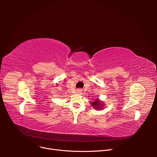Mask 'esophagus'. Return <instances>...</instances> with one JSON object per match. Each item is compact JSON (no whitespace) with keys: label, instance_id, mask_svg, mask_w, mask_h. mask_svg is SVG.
<instances>
[{"label":"esophagus","instance_id":"obj_1","mask_svg":"<svg viewBox=\"0 0 157 157\" xmlns=\"http://www.w3.org/2000/svg\"><path fill=\"white\" fill-rule=\"evenodd\" d=\"M81 91H82L81 90H77V93H78V94H80V93L82 92Z\"/></svg>","mask_w":157,"mask_h":157}]
</instances>
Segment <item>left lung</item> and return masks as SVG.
I'll return each instance as SVG.
<instances>
[{
	"mask_svg": "<svg viewBox=\"0 0 157 157\" xmlns=\"http://www.w3.org/2000/svg\"><path fill=\"white\" fill-rule=\"evenodd\" d=\"M92 105L94 108L98 109H101L102 108V104H101V102L99 101L98 99H96V101L92 103Z\"/></svg>",
	"mask_w": 157,
	"mask_h": 157,
	"instance_id": "1",
	"label": "left lung"
}]
</instances>
